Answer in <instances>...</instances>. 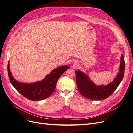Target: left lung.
I'll use <instances>...</instances> for the list:
<instances>
[{
	"mask_svg": "<svg viewBox=\"0 0 133 133\" xmlns=\"http://www.w3.org/2000/svg\"><path fill=\"white\" fill-rule=\"evenodd\" d=\"M124 55L120 58L119 71L111 83L107 85H96L89 77L80 70L75 71L76 82L80 93L84 97L93 100L105 99L111 95L118 88L124 77L125 70Z\"/></svg>",
	"mask_w": 133,
	"mask_h": 133,
	"instance_id": "1",
	"label": "left lung"
}]
</instances>
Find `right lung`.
<instances>
[{
  "label": "right lung",
  "instance_id": "1",
  "mask_svg": "<svg viewBox=\"0 0 133 133\" xmlns=\"http://www.w3.org/2000/svg\"><path fill=\"white\" fill-rule=\"evenodd\" d=\"M69 68L68 65L59 66L41 81L33 83H21L15 80L11 73L9 62L8 64V73L12 85L20 94L33 101H39L48 98L53 94L60 76Z\"/></svg>",
  "mask_w": 133,
  "mask_h": 133
}]
</instances>
